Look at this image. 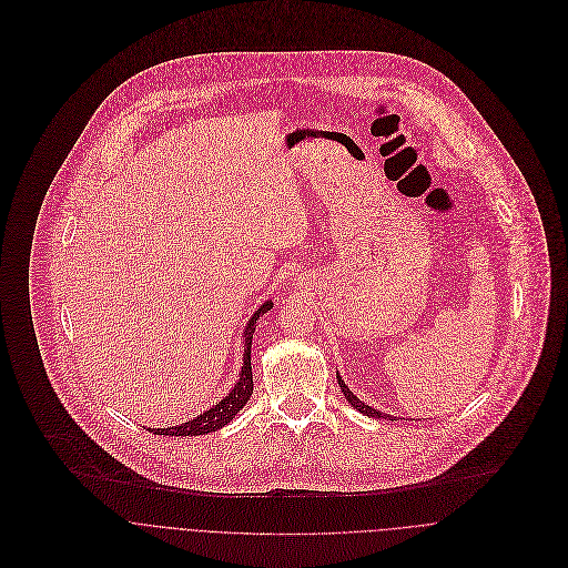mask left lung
<instances>
[{
	"mask_svg": "<svg viewBox=\"0 0 568 568\" xmlns=\"http://www.w3.org/2000/svg\"><path fill=\"white\" fill-rule=\"evenodd\" d=\"M337 385H339V389H343V394H345V398L352 403V407L354 409H358L361 414H365V416H372V418H389V420H396V416H389V414H381L378 409H374V407H369V405H365L358 396H354V392L345 385V381L337 376Z\"/></svg>",
	"mask_w": 568,
	"mask_h": 568,
	"instance_id": "8db88e82",
	"label": "left lung"
}]
</instances>
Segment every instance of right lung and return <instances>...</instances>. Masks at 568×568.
Wrapping results in <instances>:
<instances>
[{"label": "right lung", "instance_id": "obj_1", "mask_svg": "<svg viewBox=\"0 0 568 568\" xmlns=\"http://www.w3.org/2000/svg\"><path fill=\"white\" fill-rule=\"evenodd\" d=\"M273 302H264L255 315L248 320L246 324V331H244V337H246V345H244V367H242V374H240V381L237 385L231 389V394L225 396L223 400H219L216 405H212L210 409H205L203 414L194 416L192 420L187 423H181V425H172V427H161V429H152L154 434H163V436H199V434H210L223 425H229L235 414L251 400V394H253V367H251V345H253V333H255V326H257V320L271 311Z\"/></svg>", "mask_w": 568, "mask_h": 568}]
</instances>
